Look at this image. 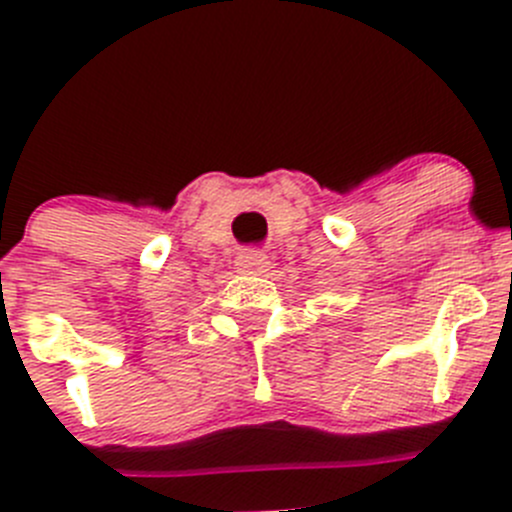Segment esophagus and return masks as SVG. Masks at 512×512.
I'll list each match as a JSON object with an SVG mask.
<instances>
[{
  "label": "esophagus",
  "mask_w": 512,
  "mask_h": 512,
  "mask_svg": "<svg viewBox=\"0 0 512 512\" xmlns=\"http://www.w3.org/2000/svg\"><path fill=\"white\" fill-rule=\"evenodd\" d=\"M235 267L237 272H245V275H265L267 267H270V257L262 250H247L237 255Z\"/></svg>",
  "instance_id": "34e87169"
}]
</instances>
